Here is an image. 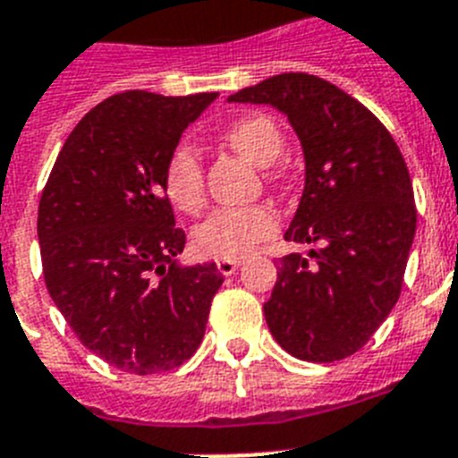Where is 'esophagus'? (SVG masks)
Listing matches in <instances>:
<instances>
[{
    "label": "esophagus",
    "instance_id": "34e87169",
    "mask_svg": "<svg viewBox=\"0 0 458 458\" xmlns=\"http://www.w3.org/2000/svg\"><path fill=\"white\" fill-rule=\"evenodd\" d=\"M242 265V259H221L216 260V267L221 275L230 276V275H235V270Z\"/></svg>",
    "mask_w": 458,
    "mask_h": 458
}]
</instances>
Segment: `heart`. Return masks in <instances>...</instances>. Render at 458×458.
Segmentation results:
<instances>
[{
    "label": "heart",
    "mask_w": 458,
    "mask_h": 458,
    "mask_svg": "<svg viewBox=\"0 0 458 458\" xmlns=\"http://www.w3.org/2000/svg\"><path fill=\"white\" fill-rule=\"evenodd\" d=\"M223 140L237 153L259 167H267L279 157L284 148L282 130L265 114L237 118L230 123ZM276 179L275 172H267ZM165 193L176 209L195 214L205 202V174L202 160L195 146L179 144L165 165ZM276 214L270 205L218 207L193 230V244L202 256L209 259H242L259 242L276 233Z\"/></svg>",
    "instance_id": "obj_1"
}]
</instances>
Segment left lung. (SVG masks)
<instances>
[{
	"label": "left lung",
	"mask_w": 458,
	"mask_h": 458,
	"mask_svg": "<svg viewBox=\"0 0 458 458\" xmlns=\"http://www.w3.org/2000/svg\"><path fill=\"white\" fill-rule=\"evenodd\" d=\"M228 102L270 105L305 153V191L284 240L314 244L276 267L265 321L291 356L333 363L359 352L398 302L417 230L412 182L389 130L328 81L276 74Z\"/></svg>",
	"instance_id": "1"
}]
</instances>
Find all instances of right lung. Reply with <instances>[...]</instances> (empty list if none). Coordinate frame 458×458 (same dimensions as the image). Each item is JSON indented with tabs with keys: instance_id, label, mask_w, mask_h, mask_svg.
Returning a JSON list of instances; mask_svg holds the SVG:
<instances>
[{
	"instance_id": "1",
	"label": "right lung",
	"mask_w": 458,
	"mask_h": 458,
	"mask_svg": "<svg viewBox=\"0 0 458 458\" xmlns=\"http://www.w3.org/2000/svg\"><path fill=\"white\" fill-rule=\"evenodd\" d=\"M216 92L128 90L99 102L64 141L39 199L46 288L83 347L114 368L156 375L205 337L223 275L179 265L165 165Z\"/></svg>"
}]
</instances>
